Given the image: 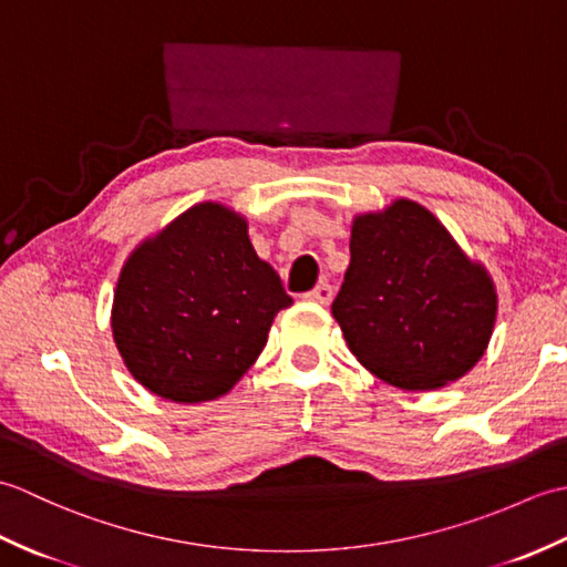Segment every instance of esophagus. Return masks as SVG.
Listing matches in <instances>:
<instances>
[{"mask_svg": "<svg viewBox=\"0 0 567 567\" xmlns=\"http://www.w3.org/2000/svg\"><path fill=\"white\" fill-rule=\"evenodd\" d=\"M307 299H309V302H317V305H329L333 299V287L329 282H321V285L315 287V290L307 292Z\"/></svg>", "mask_w": 567, "mask_h": 567, "instance_id": "obj_1", "label": "esophagus"}]
</instances>
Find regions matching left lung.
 Masks as SVG:
<instances>
[{"label":"left lung","mask_w":567,"mask_h":567,"mask_svg":"<svg viewBox=\"0 0 567 567\" xmlns=\"http://www.w3.org/2000/svg\"><path fill=\"white\" fill-rule=\"evenodd\" d=\"M333 319L372 375L439 390L473 370L497 319L495 282L426 207L396 199L360 214Z\"/></svg>","instance_id":"1"}]
</instances>
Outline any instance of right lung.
<instances>
[{
  "label": "right lung",
  "mask_w": 567,
  "mask_h": 567,
  "mask_svg": "<svg viewBox=\"0 0 567 567\" xmlns=\"http://www.w3.org/2000/svg\"><path fill=\"white\" fill-rule=\"evenodd\" d=\"M292 305L258 258L240 214L202 202L131 252L118 275L112 333L143 388L177 404L226 394L256 363Z\"/></svg>",
  "instance_id": "right-lung-1"
}]
</instances>
